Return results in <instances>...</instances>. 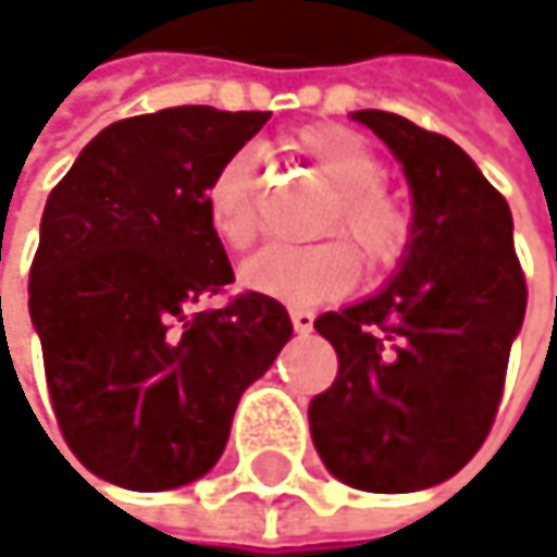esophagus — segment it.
<instances>
[{"mask_svg":"<svg viewBox=\"0 0 557 557\" xmlns=\"http://www.w3.org/2000/svg\"><path fill=\"white\" fill-rule=\"evenodd\" d=\"M289 319H293V329H296V332H309L312 322H315V315H312L309 309H293Z\"/></svg>","mask_w":557,"mask_h":557,"instance_id":"1","label":"esophagus"}]
</instances>
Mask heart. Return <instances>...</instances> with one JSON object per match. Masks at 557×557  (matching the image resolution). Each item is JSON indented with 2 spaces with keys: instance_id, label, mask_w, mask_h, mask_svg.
I'll list each match as a JSON object with an SVG mask.
<instances>
[{
  "instance_id": "1",
  "label": "heart",
  "mask_w": 557,
  "mask_h": 557,
  "mask_svg": "<svg viewBox=\"0 0 557 557\" xmlns=\"http://www.w3.org/2000/svg\"><path fill=\"white\" fill-rule=\"evenodd\" d=\"M289 148L312 161L335 189L322 232L348 235L371 268H393L409 248L412 222L387 189H381L387 170L377 151L361 135L338 125L302 128L289 138ZM258 161L251 151L232 154L212 173L206 186V215L222 245L242 251L258 238ZM358 251L345 238H325L315 245H268L242 268L248 289L286 306L338 299L358 283Z\"/></svg>"
}]
</instances>
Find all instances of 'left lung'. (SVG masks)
Listing matches in <instances>:
<instances>
[{
  "instance_id": "1",
  "label": "left lung",
  "mask_w": 557,
  "mask_h": 557,
  "mask_svg": "<svg viewBox=\"0 0 557 557\" xmlns=\"http://www.w3.org/2000/svg\"><path fill=\"white\" fill-rule=\"evenodd\" d=\"M351 119L403 164L412 238L377 296L315 319L338 374L312 396L309 429L342 484L409 494L448 481L484 445L525 315V277L506 199L455 141L381 109Z\"/></svg>"
}]
</instances>
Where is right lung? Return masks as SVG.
I'll return each mask as SVG.
<instances>
[{
    "instance_id": "right-lung-1",
    "label": "right lung",
    "mask_w": 557,
    "mask_h": 557,
    "mask_svg": "<svg viewBox=\"0 0 557 557\" xmlns=\"http://www.w3.org/2000/svg\"><path fill=\"white\" fill-rule=\"evenodd\" d=\"M268 119L173 106L112 122L48 196L28 312L60 435L109 484L202 478L242 393L293 335L286 309L255 289L196 309L235 280L206 186Z\"/></svg>"
}]
</instances>
